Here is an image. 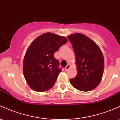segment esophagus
<instances>
[{"label": "esophagus", "mask_w": 120, "mask_h": 120, "mask_svg": "<svg viewBox=\"0 0 120 120\" xmlns=\"http://www.w3.org/2000/svg\"><path fill=\"white\" fill-rule=\"evenodd\" d=\"M70 65H69V64H67V66L66 67H65V71H68V69H69V68H70Z\"/></svg>", "instance_id": "obj_1"}]
</instances>
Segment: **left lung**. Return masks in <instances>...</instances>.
<instances>
[{
	"mask_svg": "<svg viewBox=\"0 0 120 120\" xmlns=\"http://www.w3.org/2000/svg\"><path fill=\"white\" fill-rule=\"evenodd\" d=\"M68 39L75 52L77 71L76 77L70 79L71 84L80 91L93 90L100 84L104 73V61L100 48L83 34H72Z\"/></svg>",
	"mask_w": 120,
	"mask_h": 120,
	"instance_id": "8db88e82",
	"label": "left lung"
}]
</instances>
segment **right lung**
<instances>
[{"instance_id":"1","label":"right lung","mask_w":120,"mask_h":120,"mask_svg":"<svg viewBox=\"0 0 120 120\" xmlns=\"http://www.w3.org/2000/svg\"><path fill=\"white\" fill-rule=\"evenodd\" d=\"M66 38L45 33L30 44L23 60V74L27 84L33 90L44 92L51 89L61 69L54 53L67 43Z\"/></svg>"}]
</instances>
